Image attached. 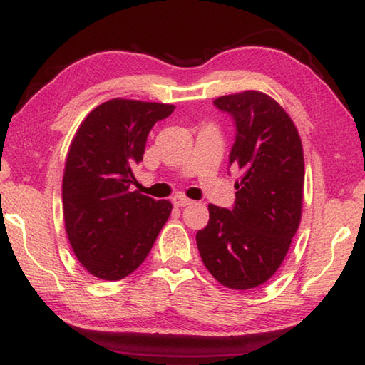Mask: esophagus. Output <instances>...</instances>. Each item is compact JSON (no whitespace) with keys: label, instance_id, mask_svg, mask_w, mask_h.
Segmentation results:
<instances>
[{"label":"esophagus","instance_id":"34e87169","mask_svg":"<svg viewBox=\"0 0 365 365\" xmlns=\"http://www.w3.org/2000/svg\"><path fill=\"white\" fill-rule=\"evenodd\" d=\"M172 202H174L175 207H185V206L191 205V201L188 200V197H185L182 195H177V196L172 197Z\"/></svg>","mask_w":365,"mask_h":365}]
</instances>
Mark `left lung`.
<instances>
[{"label": "left lung", "mask_w": 365, "mask_h": 365, "mask_svg": "<svg viewBox=\"0 0 365 365\" xmlns=\"http://www.w3.org/2000/svg\"><path fill=\"white\" fill-rule=\"evenodd\" d=\"M214 106L233 119L237 135L228 163L240 178L233 207L209 205V222L196 243L215 280L251 289L280 267L299 227L302 145L285 109L261 91L220 96Z\"/></svg>", "instance_id": "1"}]
</instances>
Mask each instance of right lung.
<instances>
[{"instance_id":"add662e5","label":"right lung","mask_w":365,"mask_h":365,"mask_svg":"<svg viewBox=\"0 0 365 365\" xmlns=\"http://www.w3.org/2000/svg\"><path fill=\"white\" fill-rule=\"evenodd\" d=\"M174 109L115 98L91 110L72 140L63 178L66 232L98 279L120 280L138 269L169 219L170 201L130 190L153 125Z\"/></svg>"}]
</instances>
